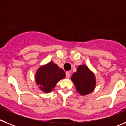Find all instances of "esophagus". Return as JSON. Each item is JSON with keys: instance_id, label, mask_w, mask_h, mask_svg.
<instances>
[{"instance_id": "34e87169", "label": "esophagus", "mask_w": 126, "mask_h": 126, "mask_svg": "<svg viewBox=\"0 0 126 126\" xmlns=\"http://www.w3.org/2000/svg\"><path fill=\"white\" fill-rule=\"evenodd\" d=\"M66 78H69L70 77V72H66Z\"/></svg>"}]
</instances>
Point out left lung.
Here are the masks:
<instances>
[{"mask_svg":"<svg viewBox=\"0 0 126 126\" xmlns=\"http://www.w3.org/2000/svg\"><path fill=\"white\" fill-rule=\"evenodd\" d=\"M71 80L79 93L83 96L93 91L96 86L94 74L85 64H82L77 67V72L73 74Z\"/></svg>","mask_w":126,"mask_h":126,"instance_id":"8db88e82","label":"left lung"}]
</instances>
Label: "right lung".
Returning a JSON list of instances; mask_svg holds the SVG:
<instances>
[{
    "label": "right lung",
    "instance_id": "1",
    "mask_svg": "<svg viewBox=\"0 0 126 126\" xmlns=\"http://www.w3.org/2000/svg\"><path fill=\"white\" fill-rule=\"evenodd\" d=\"M65 77L64 70L52 62L40 66L35 74V81L39 88L48 93L54 89L58 82Z\"/></svg>",
    "mask_w": 126,
    "mask_h": 126
}]
</instances>
